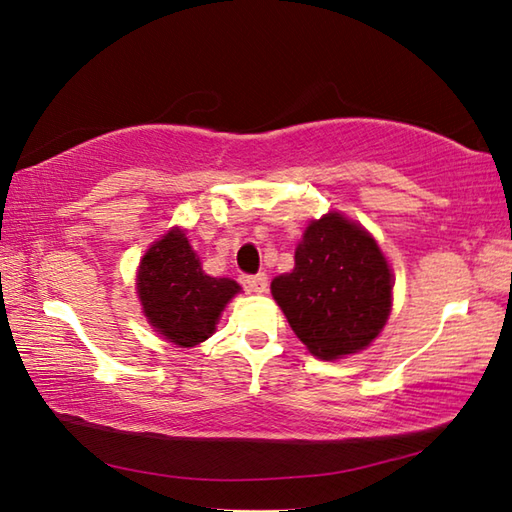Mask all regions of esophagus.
Here are the masks:
<instances>
[{
  "label": "esophagus",
  "mask_w": 512,
  "mask_h": 512,
  "mask_svg": "<svg viewBox=\"0 0 512 512\" xmlns=\"http://www.w3.org/2000/svg\"><path fill=\"white\" fill-rule=\"evenodd\" d=\"M244 286L248 288L250 293H264L268 288V277L264 273H257V275H246L244 277Z\"/></svg>",
  "instance_id": "obj_1"
}]
</instances>
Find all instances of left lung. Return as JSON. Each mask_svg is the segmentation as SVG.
Masks as SVG:
<instances>
[{
  "label": "left lung",
  "instance_id": "1",
  "mask_svg": "<svg viewBox=\"0 0 512 512\" xmlns=\"http://www.w3.org/2000/svg\"><path fill=\"white\" fill-rule=\"evenodd\" d=\"M271 291L306 349L336 360L365 349L385 327L392 273L365 230L329 212L311 221L293 273L275 277Z\"/></svg>",
  "mask_w": 512,
  "mask_h": 512
}]
</instances>
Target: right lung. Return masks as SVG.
Here are the masks:
<instances>
[{"label":"right lung","instance_id":"1","mask_svg":"<svg viewBox=\"0 0 512 512\" xmlns=\"http://www.w3.org/2000/svg\"><path fill=\"white\" fill-rule=\"evenodd\" d=\"M235 293H239L237 282L203 273L181 230H170L156 241L138 268V295L147 320L179 347L208 340Z\"/></svg>","mask_w":512,"mask_h":512}]
</instances>
